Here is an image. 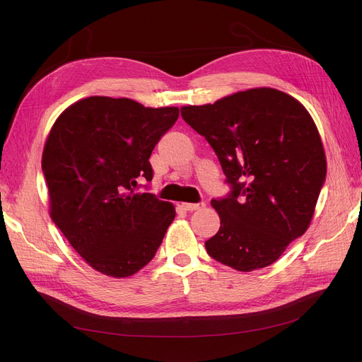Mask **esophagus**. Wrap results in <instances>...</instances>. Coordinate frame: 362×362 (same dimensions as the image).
Here are the masks:
<instances>
[{
    "instance_id": "esophagus-1",
    "label": "esophagus",
    "mask_w": 362,
    "mask_h": 362,
    "mask_svg": "<svg viewBox=\"0 0 362 362\" xmlns=\"http://www.w3.org/2000/svg\"><path fill=\"white\" fill-rule=\"evenodd\" d=\"M182 206H184V210H187V211H196V210H201V208H204V206H205V202H198V204L184 202Z\"/></svg>"
}]
</instances>
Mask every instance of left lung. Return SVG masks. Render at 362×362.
Instances as JSON below:
<instances>
[{"label": "left lung", "mask_w": 362, "mask_h": 362, "mask_svg": "<svg viewBox=\"0 0 362 362\" xmlns=\"http://www.w3.org/2000/svg\"><path fill=\"white\" fill-rule=\"evenodd\" d=\"M181 116L214 149L231 192L211 205L221 228L208 255L238 272L270 266L308 229L326 180L311 115L293 96L258 87Z\"/></svg>", "instance_id": "8db88e82"}]
</instances>
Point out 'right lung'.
Segmentation results:
<instances>
[{"label":"right lung","instance_id":"add662e5","mask_svg":"<svg viewBox=\"0 0 362 362\" xmlns=\"http://www.w3.org/2000/svg\"><path fill=\"white\" fill-rule=\"evenodd\" d=\"M178 107L151 108L128 98L90 96L54 122L42 154L49 214L95 270L127 278L154 258L175 206L140 193L154 177L149 157L177 122Z\"/></svg>","mask_w":362,"mask_h":362}]
</instances>
